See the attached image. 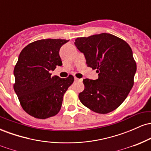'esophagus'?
I'll return each mask as SVG.
<instances>
[{
    "label": "esophagus",
    "mask_w": 151,
    "mask_h": 151,
    "mask_svg": "<svg viewBox=\"0 0 151 151\" xmlns=\"http://www.w3.org/2000/svg\"><path fill=\"white\" fill-rule=\"evenodd\" d=\"M74 80H75L76 81H82V79H78V78H77V77H74Z\"/></svg>",
    "instance_id": "obj_1"
}]
</instances>
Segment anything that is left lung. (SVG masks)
<instances>
[{
	"label": "left lung",
	"mask_w": 151,
	"mask_h": 151,
	"mask_svg": "<svg viewBox=\"0 0 151 151\" xmlns=\"http://www.w3.org/2000/svg\"><path fill=\"white\" fill-rule=\"evenodd\" d=\"M74 45L84 53L87 67L96 70V80L84 79L79 99L98 114H108L120 106L132 89L136 63L124 40L109 33L78 37Z\"/></svg>",
	"instance_id": "8db88e82"
}]
</instances>
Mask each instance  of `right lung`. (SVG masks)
<instances>
[{
  "mask_svg": "<svg viewBox=\"0 0 151 151\" xmlns=\"http://www.w3.org/2000/svg\"><path fill=\"white\" fill-rule=\"evenodd\" d=\"M69 40L46 39L35 41L22 49L14 68L13 89L22 108L31 116L45 119L61 109L64 93L74 77H52L50 71L62 66L60 49Z\"/></svg>",
  "mask_w": 151,
  "mask_h": 151,
  "instance_id": "1",
  "label": "right lung"
}]
</instances>
